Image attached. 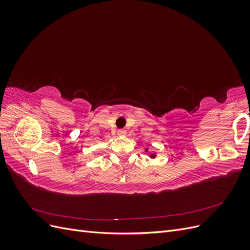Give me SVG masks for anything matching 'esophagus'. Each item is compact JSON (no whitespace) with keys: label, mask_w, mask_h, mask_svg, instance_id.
<instances>
[{"label":"esophagus","mask_w":250,"mask_h":250,"mask_svg":"<svg viewBox=\"0 0 250 250\" xmlns=\"http://www.w3.org/2000/svg\"><path fill=\"white\" fill-rule=\"evenodd\" d=\"M126 133V130L125 129H119L118 130V134L119 135H124Z\"/></svg>","instance_id":"34e87169"}]
</instances>
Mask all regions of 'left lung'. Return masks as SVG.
Returning a JSON list of instances; mask_svg holds the SVG:
<instances>
[{
    "label": "left lung",
    "instance_id": "left-lung-1",
    "mask_svg": "<svg viewBox=\"0 0 250 250\" xmlns=\"http://www.w3.org/2000/svg\"><path fill=\"white\" fill-rule=\"evenodd\" d=\"M150 157H155V154H150Z\"/></svg>",
    "mask_w": 250,
    "mask_h": 250
}]
</instances>
